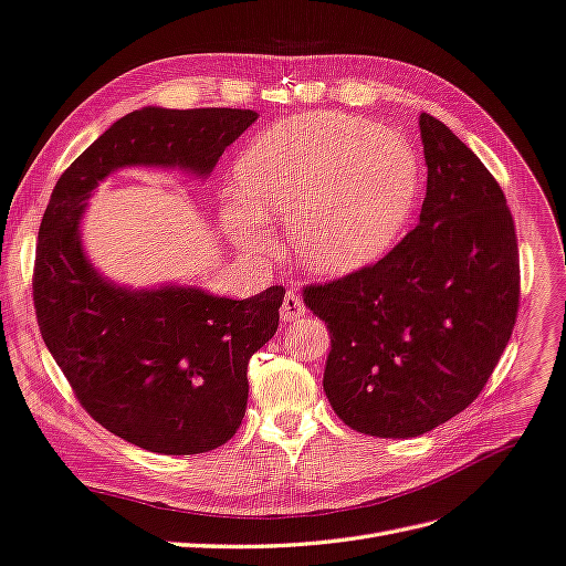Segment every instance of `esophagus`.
I'll return each mask as SVG.
<instances>
[{
	"label": "esophagus",
	"mask_w": 566,
	"mask_h": 566,
	"mask_svg": "<svg viewBox=\"0 0 566 566\" xmlns=\"http://www.w3.org/2000/svg\"><path fill=\"white\" fill-rule=\"evenodd\" d=\"M280 315H282L284 322L301 319L305 315V305H303L301 296L294 294V292H286V296L282 301V308H280Z\"/></svg>",
	"instance_id": "34e87169"
}]
</instances>
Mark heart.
I'll use <instances>...</instances> for the list:
<instances>
[{
  "mask_svg": "<svg viewBox=\"0 0 566 566\" xmlns=\"http://www.w3.org/2000/svg\"><path fill=\"white\" fill-rule=\"evenodd\" d=\"M222 224L241 249L270 253L268 220L289 218L298 263L346 274L373 263L406 224L419 185L410 142L336 111L274 123L241 151Z\"/></svg>",
  "mask_w": 566,
  "mask_h": 566,
  "instance_id": "1",
  "label": "heart"
}]
</instances>
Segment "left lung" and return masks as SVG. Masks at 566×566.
<instances>
[{
  "label": "left lung",
  "mask_w": 566,
  "mask_h": 566,
  "mask_svg": "<svg viewBox=\"0 0 566 566\" xmlns=\"http://www.w3.org/2000/svg\"><path fill=\"white\" fill-rule=\"evenodd\" d=\"M419 133L427 197L417 228L375 265L303 289L332 338L329 406L377 439H412L474 402L520 308L503 189L441 120L422 113Z\"/></svg>",
  "instance_id": "left-lung-1"
}]
</instances>
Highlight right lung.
Segmentation results:
<instances>
[{
    "instance_id": "add662e5",
    "label": "right lung",
    "mask_w": 566,
    "mask_h": 566,
    "mask_svg": "<svg viewBox=\"0 0 566 566\" xmlns=\"http://www.w3.org/2000/svg\"><path fill=\"white\" fill-rule=\"evenodd\" d=\"M255 118L249 108L127 113L59 177L42 216L32 301L44 344L90 417L151 453L197 455L232 439L249 360L277 332L284 289L232 301L199 286H118L87 261L80 220L118 168L208 177Z\"/></svg>"
}]
</instances>
